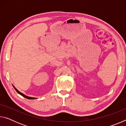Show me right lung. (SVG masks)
I'll return each instance as SVG.
<instances>
[{"label":"right lung","instance_id":"right-lung-1","mask_svg":"<svg viewBox=\"0 0 126 126\" xmlns=\"http://www.w3.org/2000/svg\"><path fill=\"white\" fill-rule=\"evenodd\" d=\"M13 87H14V88L16 89V91L17 92H18L19 94H20L21 95H22L23 97H25V98H27V99H36L37 98H34V97H29V96H27V95H25V94H24L23 93H21L20 92H19V91L18 89H17L16 87H15L13 85Z\"/></svg>","mask_w":126,"mask_h":126}]
</instances>
